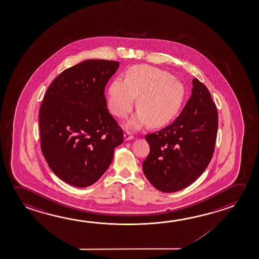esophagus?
I'll return each mask as SVG.
<instances>
[{
    "mask_svg": "<svg viewBox=\"0 0 259 259\" xmlns=\"http://www.w3.org/2000/svg\"><path fill=\"white\" fill-rule=\"evenodd\" d=\"M123 137H124V140L125 141L134 139V136H132L130 132H125V133H124V135H123Z\"/></svg>",
    "mask_w": 259,
    "mask_h": 259,
    "instance_id": "1",
    "label": "esophagus"
}]
</instances>
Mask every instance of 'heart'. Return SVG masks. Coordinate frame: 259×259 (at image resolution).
Instances as JSON below:
<instances>
[{"label":"heart","instance_id":"b5f03b06","mask_svg":"<svg viewBox=\"0 0 259 259\" xmlns=\"http://www.w3.org/2000/svg\"><path fill=\"white\" fill-rule=\"evenodd\" d=\"M136 97L138 110L126 126L139 129L147 122L152 126H161L178 114L186 89L170 73L148 65H136L126 70L125 80L117 77L111 82L107 106L112 114L123 118L133 109Z\"/></svg>","mask_w":259,"mask_h":259}]
</instances>
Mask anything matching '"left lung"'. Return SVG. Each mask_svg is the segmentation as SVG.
<instances>
[{
    "mask_svg": "<svg viewBox=\"0 0 259 259\" xmlns=\"http://www.w3.org/2000/svg\"><path fill=\"white\" fill-rule=\"evenodd\" d=\"M191 97L174 123L145 136L150 153L144 175L162 192H175L194 183L213 156L218 111L207 87L194 78Z\"/></svg>",
    "mask_w": 259,
    "mask_h": 259,
    "instance_id": "obj_1",
    "label": "left lung"
}]
</instances>
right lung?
I'll use <instances>...</instances> for the list:
<instances>
[{"instance_id": "add662e5", "label": "right lung", "mask_w": 259, "mask_h": 259, "mask_svg": "<svg viewBox=\"0 0 259 259\" xmlns=\"http://www.w3.org/2000/svg\"><path fill=\"white\" fill-rule=\"evenodd\" d=\"M118 61L85 60L52 81L39 108L40 148L52 171L70 185L90 186L105 174L122 128L108 112L105 87Z\"/></svg>"}]
</instances>
